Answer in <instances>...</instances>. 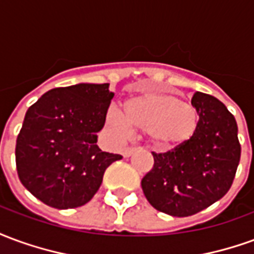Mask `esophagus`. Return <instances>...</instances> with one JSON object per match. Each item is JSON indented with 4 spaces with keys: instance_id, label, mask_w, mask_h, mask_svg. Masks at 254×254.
<instances>
[{
    "instance_id": "esophagus-1",
    "label": "esophagus",
    "mask_w": 254,
    "mask_h": 254,
    "mask_svg": "<svg viewBox=\"0 0 254 254\" xmlns=\"http://www.w3.org/2000/svg\"><path fill=\"white\" fill-rule=\"evenodd\" d=\"M134 151H136V148H134V147H127V148H125L124 151H122V155H124L125 158H129V156H130V155H132Z\"/></svg>"
}]
</instances>
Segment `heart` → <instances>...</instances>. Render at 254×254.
<instances>
[{
	"label": "heart",
	"mask_w": 254,
	"mask_h": 254,
	"mask_svg": "<svg viewBox=\"0 0 254 254\" xmlns=\"http://www.w3.org/2000/svg\"><path fill=\"white\" fill-rule=\"evenodd\" d=\"M125 116L110 109L106 117L107 125L125 136L130 125L144 130L149 141L159 148H174L188 143L198 125L197 110L178 96L165 92L144 91L132 96L124 105Z\"/></svg>",
	"instance_id": "b5f03b06"
}]
</instances>
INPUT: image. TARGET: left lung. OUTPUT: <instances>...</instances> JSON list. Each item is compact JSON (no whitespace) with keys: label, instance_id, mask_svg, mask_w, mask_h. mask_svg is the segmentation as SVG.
I'll list each match as a JSON object with an SVG mask.
<instances>
[{"label":"left lung","instance_id":"8db88e82","mask_svg":"<svg viewBox=\"0 0 254 254\" xmlns=\"http://www.w3.org/2000/svg\"><path fill=\"white\" fill-rule=\"evenodd\" d=\"M191 105L198 125L188 143L154 155V167L141 180L149 204L160 212L185 218L220 200L234 181L241 158L238 127L227 107L196 92Z\"/></svg>","mask_w":254,"mask_h":254}]
</instances>
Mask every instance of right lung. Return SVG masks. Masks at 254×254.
Masks as SVG:
<instances>
[{
  "mask_svg": "<svg viewBox=\"0 0 254 254\" xmlns=\"http://www.w3.org/2000/svg\"><path fill=\"white\" fill-rule=\"evenodd\" d=\"M113 96L109 83L60 87L25 113L16 141L17 174L27 190L49 207L87 204L106 169L122 159L96 145Z\"/></svg>",
  "mask_w": 254,
  "mask_h": 254,
  "instance_id": "add662e5",
  "label": "right lung"
}]
</instances>
